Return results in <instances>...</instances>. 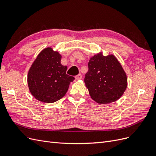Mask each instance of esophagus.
<instances>
[{"label":"esophagus","mask_w":156,"mask_h":156,"mask_svg":"<svg viewBox=\"0 0 156 156\" xmlns=\"http://www.w3.org/2000/svg\"><path fill=\"white\" fill-rule=\"evenodd\" d=\"M81 78H82V75L81 73H79L77 75H76V76H75V79H81Z\"/></svg>","instance_id":"obj_1"}]
</instances>
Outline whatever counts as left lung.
<instances>
[{"instance_id": "1", "label": "left lung", "mask_w": 156, "mask_h": 156, "mask_svg": "<svg viewBox=\"0 0 156 156\" xmlns=\"http://www.w3.org/2000/svg\"><path fill=\"white\" fill-rule=\"evenodd\" d=\"M84 83L92 100L100 104L115 101L127 88L125 72L114 55H94L88 64Z\"/></svg>"}]
</instances>
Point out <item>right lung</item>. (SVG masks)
Here are the masks:
<instances>
[{"label": "right lung", "instance_id": "right-lung-1", "mask_svg": "<svg viewBox=\"0 0 156 156\" xmlns=\"http://www.w3.org/2000/svg\"><path fill=\"white\" fill-rule=\"evenodd\" d=\"M61 55L51 48L42 50L28 73V85L32 95L44 103L59 100L67 92L74 77L66 74V66L61 64Z\"/></svg>", "mask_w": 156, "mask_h": 156}]
</instances>
